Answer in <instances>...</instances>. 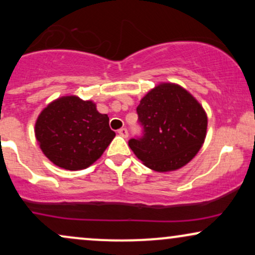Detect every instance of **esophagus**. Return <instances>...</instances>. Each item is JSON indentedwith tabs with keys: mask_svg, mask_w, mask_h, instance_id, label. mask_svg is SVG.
<instances>
[{
	"mask_svg": "<svg viewBox=\"0 0 255 255\" xmlns=\"http://www.w3.org/2000/svg\"><path fill=\"white\" fill-rule=\"evenodd\" d=\"M119 134L121 136H124V137H127L128 136V129L127 128H120L119 129Z\"/></svg>",
	"mask_w": 255,
	"mask_h": 255,
	"instance_id": "esophagus-1",
	"label": "esophagus"
}]
</instances>
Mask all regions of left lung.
Wrapping results in <instances>:
<instances>
[{
	"label": "left lung",
	"instance_id": "8db88e82",
	"mask_svg": "<svg viewBox=\"0 0 255 255\" xmlns=\"http://www.w3.org/2000/svg\"><path fill=\"white\" fill-rule=\"evenodd\" d=\"M141 135L128 145L147 168L164 172L189 162L203 145L207 116L191 93L178 85L151 90L136 108Z\"/></svg>",
	"mask_w": 255,
	"mask_h": 255
}]
</instances>
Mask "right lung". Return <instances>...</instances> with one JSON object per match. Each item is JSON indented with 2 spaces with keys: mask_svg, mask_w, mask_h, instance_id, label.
Instances as JSON below:
<instances>
[{
  "mask_svg": "<svg viewBox=\"0 0 255 255\" xmlns=\"http://www.w3.org/2000/svg\"><path fill=\"white\" fill-rule=\"evenodd\" d=\"M114 136L107 114H99L92 102L75 96L52 102L36 122V137L44 154L67 170L90 166Z\"/></svg>",
  "mask_w": 255,
  "mask_h": 255,
  "instance_id": "right-lung-1",
  "label": "right lung"
}]
</instances>
